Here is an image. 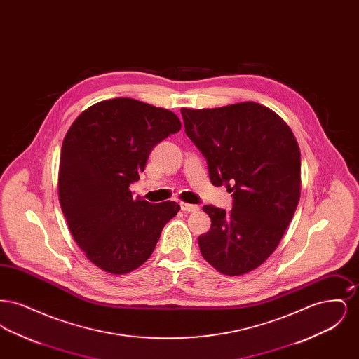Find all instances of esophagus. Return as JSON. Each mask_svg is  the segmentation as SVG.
I'll return each mask as SVG.
<instances>
[{
    "label": "esophagus",
    "mask_w": 359,
    "mask_h": 359,
    "mask_svg": "<svg viewBox=\"0 0 359 359\" xmlns=\"http://www.w3.org/2000/svg\"><path fill=\"white\" fill-rule=\"evenodd\" d=\"M180 208H182L183 211H186V212H195V211L199 210V205H189V203L182 202V203H180Z\"/></svg>",
    "instance_id": "obj_1"
}]
</instances>
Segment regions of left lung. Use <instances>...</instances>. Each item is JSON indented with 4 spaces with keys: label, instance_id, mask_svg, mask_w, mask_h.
<instances>
[{
    "label": "left lung",
    "instance_id": "8db88e82",
    "mask_svg": "<svg viewBox=\"0 0 359 359\" xmlns=\"http://www.w3.org/2000/svg\"><path fill=\"white\" fill-rule=\"evenodd\" d=\"M180 113L211 183L226 186L234 199L230 212L203 207L211 227L198 238L201 253L226 276L255 271L278 246L300 199L297 141L287 122L259 103Z\"/></svg>",
    "mask_w": 359,
    "mask_h": 359
}]
</instances>
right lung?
<instances>
[{
	"label": "right lung",
	"mask_w": 359,
	"mask_h": 359,
	"mask_svg": "<svg viewBox=\"0 0 359 359\" xmlns=\"http://www.w3.org/2000/svg\"><path fill=\"white\" fill-rule=\"evenodd\" d=\"M182 129L167 109L132 98L95 103L72 122L59 164V202L86 257L111 274L141 266L180 205L133 198L154 147Z\"/></svg>",
	"instance_id": "add662e5"
}]
</instances>
